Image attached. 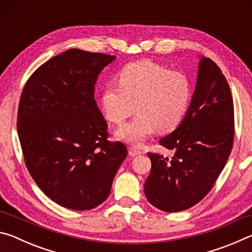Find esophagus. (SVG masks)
Returning <instances> with one entry per match:
<instances>
[{
	"mask_svg": "<svg viewBox=\"0 0 252 252\" xmlns=\"http://www.w3.org/2000/svg\"><path fill=\"white\" fill-rule=\"evenodd\" d=\"M141 153H143L141 150H139L138 148H135V147H130L129 148V155L131 156V157H135V156H139V155H141Z\"/></svg>",
	"mask_w": 252,
	"mask_h": 252,
	"instance_id": "obj_1",
	"label": "esophagus"
}]
</instances>
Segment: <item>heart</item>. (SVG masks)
<instances>
[{
	"mask_svg": "<svg viewBox=\"0 0 252 252\" xmlns=\"http://www.w3.org/2000/svg\"><path fill=\"white\" fill-rule=\"evenodd\" d=\"M193 96L189 76L149 60L130 63L117 75V85L101 93L102 113L120 126L134 111L136 116L117 131L119 139L141 146L158 130L169 133L185 120Z\"/></svg>",
	"mask_w": 252,
	"mask_h": 252,
	"instance_id": "obj_1",
	"label": "heart"
}]
</instances>
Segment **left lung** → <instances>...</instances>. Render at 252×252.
Returning <instances> with one entry per match:
<instances>
[{
	"label": "left lung",
	"mask_w": 252,
	"mask_h": 252,
	"mask_svg": "<svg viewBox=\"0 0 252 252\" xmlns=\"http://www.w3.org/2000/svg\"><path fill=\"white\" fill-rule=\"evenodd\" d=\"M233 139V101L228 81L211 59L202 58L185 120L159 141L173 151V157L148 152V201L165 212L187 210L201 201L227 163Z\"/></svg>",
	"instance_id": "1"
}]
</instances>
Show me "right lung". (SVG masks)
<instances>
[{
    "label": "right lung",
    "mask_w": 252,
    "mask_h": 252,
    "mask_svg": "<svg viewBox=\"0 0 252 252\" xmlns=\"http://www.w3.org/2000/svg\"><path fill=\"white\" fill-rule=\"evenodd\" d=\"M114 55L70 49L33 72L18 110L25 165L40 189L60 206L89 210L106 198L126 147L108 140L94 84Z\"/></svg>",
    "instance_id": "right-lung-1"
}]
</instances>
